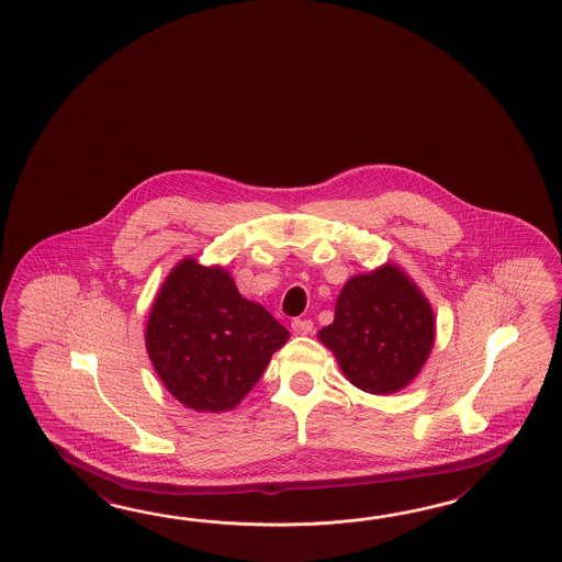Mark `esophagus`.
<instances>
[{"mask_svg":"<svg viewBox=\"0 0 562 562\" xmlns=\"http://www.w3.org/2000/svg\"><path fill=\"white\" fill-rule=\"evenodd\" d=\"M291 331L295 335H307L313 331V322L311 319H293L291 322Z\"/></svg>","mask_w":562,"mask_h":562,"instance_id":"34e87169","label":"esophagus"}]
</instances>
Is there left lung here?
Wrapping results in <instances>:
<instances>
[{
	"label": "left lung",
	"mask_w": 562,
	"mask_h": 562,
	"mask_svg": "<svg viewBox=\"0 0 562 562\" xmlns=\"http://www.w3.org/2000/svg\"><path fill=\"white\" fill-rule=\"evenodd\" d=\"M319 339L347 380L370 394H394L418 375L434 344V315L397 267L347 281L335 319Z\"/></svg>",
	"instance_id": "obj_1"
}]
</instances>
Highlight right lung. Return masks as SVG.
Returning a JSON list of instances; mask_svg holds the SVG:
<instances>
[{
	"label": "right lung",
	"instance_id": "add662e5",
	"mask_svg": "<svg viewBox=\"0 0 562 562\" xmlns=\"http://www.w3.org/2000/svg\"><path fill=\"white\" fill-rule=\"evenodd\" d=\"M289 331L269 311L240 297L227 271L187 259L156 297L146 349L168 392L184 406H237Z\"/></svg>",
	"mask_w": 562,
	"mask_h": 562
}]
</instances>
